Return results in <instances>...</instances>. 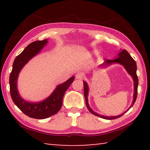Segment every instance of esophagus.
I'll use <instances>...</instances> for the list:
<instances>
[{"instance_id": "34e87169", "label": "esophagus", "mask_w": 150, "mask_h": 150, "mask_svg": "<svg viewBox=\"0 0 150 150\" xmlns=\"http://www.w3.org/2000/svg\"><path fill=\"white\" fill-rule=\"evenodd\" d=\"M75 78L79 80H83L84 78V75L82 73H78L75 75Z\"/></svg>"}]
</instances>
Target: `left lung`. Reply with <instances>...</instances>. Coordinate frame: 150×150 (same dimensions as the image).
I'll list each match as a JSON object with an SVG mask.
<instances>
[{"instance_id": "1", "label": "left lung", "mask_w": 150, "mask_h": 150, "mask_svg": "<svg viewBox=\"0 0 150 150\" xmlns=\"http://www.w3.org/2000/svg\"><path fill=\"white\" fill-rule=\"evenodd\" d=\"M113 64H119L123 66L124 68L126 70V71L128 73V74L130 75V76L133 78V82H134V84H133V86H134V93H133V98L132 103L128 109L124 111V112L122 113V114H120L119 115H117V116H104V115H101L98 114L97 113L95 112V111L91 109V107L90 106V105L88 104V93H89L88 84L86 81L83 82L84 95V97L86 100V104L88 110L90 111L92 114H93L94 115L99 117L100 118H103V119H106V120L116 119L117 118H119L121 116H122L124 113L127 112V111H128L130 108L133 106V104H134L135 102L137 99V88H138V85H139V80H138L137 75V64L134 59L132 58L131 55H129V53L127 52L126 50H123L122 51H121L119 54H118L117 57L115 59H114L113 60L106 59L105 62L103 64L99 66V68H106V67Z\"/></svg>"}]
</instances>
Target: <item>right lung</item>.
Instances as JSON below:
<instances>
[{
  "instance_id": "right-lung-1",
  "label": "right lung",
  "mask_w": 150,
  "mask_h": 150,
  "mask_svg": "<svg viewBox=\"0 0 150 150\" xmlns=\"http://www.w3.org/2000/svg\"><path fill=\"white\" fill-rule=\"evenodd\" d=\"M47 43V40H37L30 44L20 55L16 57L9 76V88L13 101L27 116L37 119H44L56 114L62 105L64 95L73 82V76L66 82L57 86L48 97L38 103H31L22 98L18 93L17 80L19 73L30 60L36 56Z\"/></svg>"
}]
</instances>
